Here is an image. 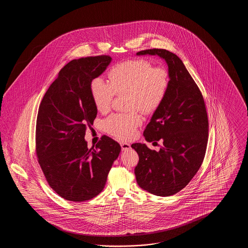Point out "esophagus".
Instances as JSON below:
<instances>
[{
  "label": "esophagus",
  "mask_w": 248,
  "mask_h": 248,
  "mask_svg": "<svg viewBox=\"0 0 248 248\" xmlns=\"http://www.w3.org/2000/svg\"><path fill=\"white\" fill-rule=\"evenodd\" d=\"M121 147H122V150L124 152V151H128L131 149V145L127 142H122L121 143Z\"/></svg>",
  "instance_id": "esophagus-1"
}]
</instances>
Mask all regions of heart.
Masks as SVG:
<instances>
[{"mask_svg": "<svg viewBox=\"0 0 248 248\" xmlns=\"http://www.w3.org/2000/svg\"><path fill=\"white\" fill-rule=\"evenodd\" d=\"M109 83L102 78H94L90 92L94 106L100 112H106L111 105L115 93L129 94V108H139L145 113H153L165 99L169 87V74L165 68H154L145 59L127 60L113 66L108 71ZM139 112L116 113L104 122L108 133L128 140L136 134L142 124Z\"/></svg>", "mask_w": 248, "mask_h": 248, "instance_id": "heart-1", "label": "heart"}]
</instances>
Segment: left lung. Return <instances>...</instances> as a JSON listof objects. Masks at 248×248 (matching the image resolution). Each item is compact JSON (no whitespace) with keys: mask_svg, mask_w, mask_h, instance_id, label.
I'll return each mask as SVG.
<instances>
[{"mask_svg":"<svg viewBox=\"0 0 248 248\" xmlns=\"http://www.w3.org/2000/svg\"><path fill=\"white\" fill-rule=\"evenodd\" d=\"M158 56L168 67L169 87L161 106L144 130L148 142L163 141L159 152L134 143L140 156L135 168L141 189L157 196H171L185 188L203 161L208 119L204 101L181 59L165 49H148L137 56Z\"/></svg>","mask_w":248,"mask_h":248,"instance_id":"8db88e82","label":"left lung"}]
</instances>
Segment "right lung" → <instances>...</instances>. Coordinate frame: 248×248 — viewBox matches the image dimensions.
<instances>
[{
  "label": "right lung",
  "instance_id": "right-lung-1",
  "mask_svg": "<svg viewBox=\"0 0 248 248\" xmlns=\"http://www.w3.org/2000/svg\"><path fill=\"white\" fill-rule=\"evenodd\" d=\"M111 60L106 55L71 60L59 71L39 107L38 162L48 184L66 200L83 202L99 194L121 152L118 142L107 136L90 149L84 140L97 114L90 84Z\"/></svg>",
  "mask_w": 248,
  "mask_h": 248
}]
</instances>
